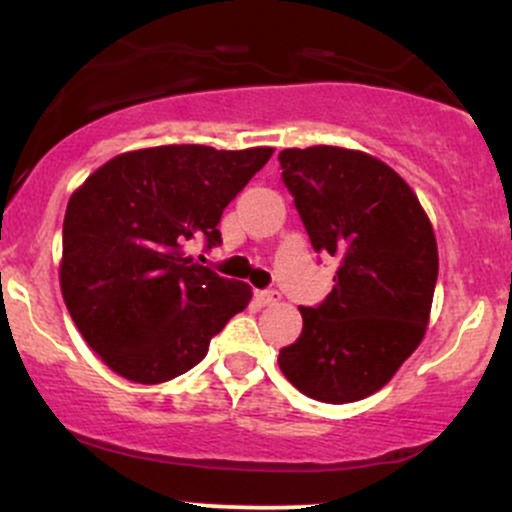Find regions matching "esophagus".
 I'll use <instances>...</instances> for the list:
<instances>
[{
    "instance_id": "34e87169",
    "label": "esophagus",
    "mask_w": 512,
    "mask_h": 512,
    "mask_svg": "<svg viewBox=\"0 0 512 512\" xmlns=\"http://www.w3.org/2000/svg\"><path fill=\"white\" fill-rule=\"evenodd\" d=\"M255 301L260 305H274L276 301H279V293L267 289V291H255Z\"/></svg>"
}]
</instances>
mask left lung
<instances>
[{
	"mask_svg": "<svg viewBox=\"0 0 512 512\" xmlns=\"http://www.w3.org/2000/svg\"><path fill=\"white\" fill-rule=\"evenodd\" d=\"M281 178L310 243L339 260L330 296L301 308L279 368L303 395L356 402L390 383L426 334L438 245L419 197L378 158L342 146L284 149Z\"/></svg>",
	"mask_w": 512,
	"mask_h": 512,
	"instance_id": "obj_1",
	"label": "left lung"
}]
</instances>
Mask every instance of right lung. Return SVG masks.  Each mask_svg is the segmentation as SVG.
Segmentation results:
<instances>
[{
  "instance_id": "obj_1",
  "label": "right lung",
  "mask_w": 512,
  "mask_h": 512,
  "mask_svg": "<svg viewBox=\"0 0 512 512\" xmlns=\"http://www.w3.org/2000/svg\"><path fill=\"white\" fill-rule=\"evenodd\" d=\"M274 149L170 144L110 158L69 197L60 286L86 344L132 383L195 368L252 289L185 252L221 243L219 221Z\"/></svg>"
}]
</instances>
